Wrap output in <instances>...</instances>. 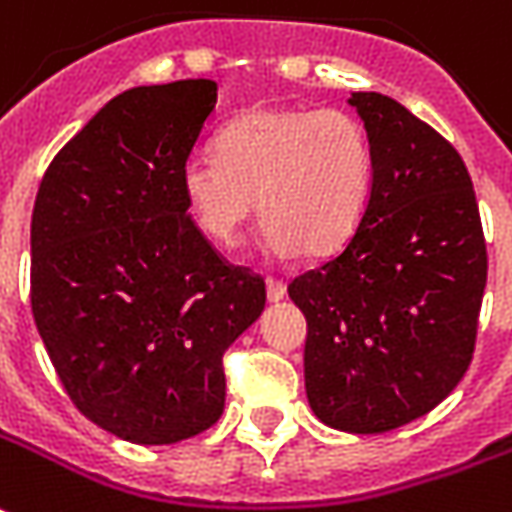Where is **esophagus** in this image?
I'll use <instances>...</instances> for the list:
<instances>
[{
  "instance_id": "1",
  "label": "esophagus",
  "mask_w": 512,
  "mask_h": 512,
  "mask_svg": "<svg viewBox=\"0 0 512 512\" xmlns=\"http://www.w3.org/2000/svg\"><path fill=\"white\" fill-rule=\"evenodd\" d=\"M285 282L277 280V277H268L266 280V296H268V302H280V299H285Z\"/></svg>"
}]
</instances>
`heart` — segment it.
Segmentation results:
<instances>
[{"mask_svg": "<svg viewBox=\"0 0 512 512\" xmlns=\"http://www.w3.org/2000/svg\"><path fill=\"white\" fill-rule=\"evenodd\" d=\"M216 155L182 166V196L196 230L235 246L255 216L277 255H324L363 219L374 152L363 124L338 107H252L219 132Z\"/></svg>", "mask_w": 512, "mask_h": 512, "instance_id": "heart-1", "label": "heart"}]
</instances>
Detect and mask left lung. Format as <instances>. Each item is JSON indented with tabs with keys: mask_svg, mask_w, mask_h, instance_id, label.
I'll list each match as a JSON object with an SVG mask.
<instances>
[{
	"mask_svg": "<svg viewBox=\"0 0 512 512\" xmlns=\"http://www.w3.org/2000/svg\"><path fill=\"white\" fill-rule=\"evenodd\" d=\"M374 152L349 241L291 280L307 318V402L335 430L374 435L430 413L463 380L488 252L463 157L382 94H352Z\"/></svg>",
	"mask_w": 512,
	"mask_h": 512,
	"instance_id": "1",
	"label": "left lung"
}]
</instances>
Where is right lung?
Instances as JSON below:
<instances>
[{
    "label": "right lung",
    "mask_w": 512,
    "mask_h": 512,
    "mask_svg": "<svg viewBox=\"0 0 512 512\" xmlns=\"http://www.w3.org/2000/svg\"><path fill=\"white\" fill-rule=\"evenodd\" d=\"M216 82L110 99L49 163L30 227V305L74 407L124 441L194 438L224 413V352L266 282L196 230L182 166Z\"/></svg>",
    "instance_id": "1"
}]
</instances>
